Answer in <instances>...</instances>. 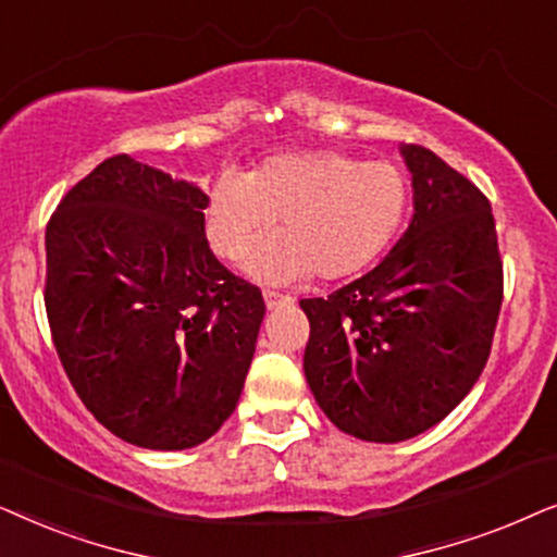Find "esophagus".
Masks as SVG:
<instances>
[{"label":"esophagus","instance_id":"esophagus-1","mask_svg":"<svg viewBox=\"0 0 557 557\" xmlns=\"http://www.w3.org/2000/svg\"><path fill=\"white\" fill-rule=\"evenodd\" d=\"M293 298L290 295H283V293H274V290H264V306L274 310V308H283V306H290Z\"/></svg>","mask_w":557,"mask_h":557}]
</instances>
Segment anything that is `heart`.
Here are the masks:
<instances>
[{
	"label": "heart",
	"mask_w": 557,
	"mask_h": 557,
	"mask_svg": "<svg viewBox=\"0 0 557 557\" xmlns=\"http://www.w3.org/2000/svg\"><path fill=\"white\" fill-rule=\"evenodd\" d=\"M407 196V177L392 162H361L336 150L283 152L244 177L221 175L209 193L203 228L211 249L236 262L280 219L283 234L247 259L251 277L272 285L300 283L313 272L344 280L389 247Z\"/></svg>",
	"instance_id": "1"
}]
</instances>
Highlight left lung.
I'll use <instances>...</instances> for the list:
<instances>
[{
	"instance_id": "1",
	"label": "left lung",
	"mask_w": 557,
	"mask_h": 557,
	"mask_svg": "<svg viewBox=\"0 0 557 557\" xmlns=\"http://www.w3.org/2000/svg\"><path fill=\"white\" fill-rule=\"evenodd\" d=\"M399 154L412 175L407 232L364 277L300 300L308 387L333 425L369 443L414 438L469 395L502 308L486 196L425 147Z\"/></svg>"
}]
</instances>
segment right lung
I'll list each match as a JSON object with an SVG mask.
<instances>
[{"mask_svg": "<svg viewBox=\"0 0 557 557\" xmlns=\"http://www.w3.org/2000/svg\"><path fill=\"white\" fill-rule=\"evenodd\" d=\"M209 196L103 160L46 232V310L73 389L116 438L150 450L209 441L239 403L264 321L259 287L213 257Z\"/></svg>", "mask_w": 557, "mask_h": 557, "instance_id": "1", "label": "right lung"}]
</instances>
